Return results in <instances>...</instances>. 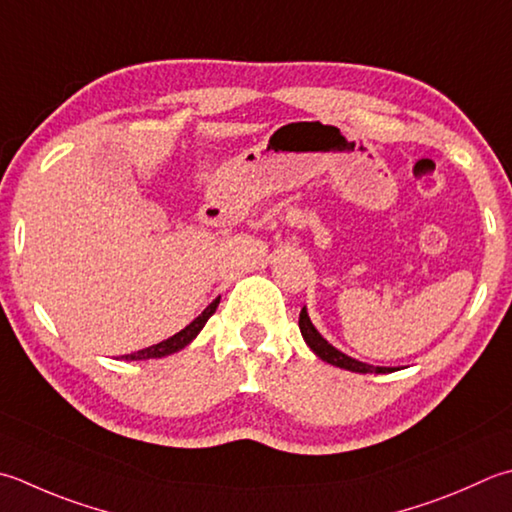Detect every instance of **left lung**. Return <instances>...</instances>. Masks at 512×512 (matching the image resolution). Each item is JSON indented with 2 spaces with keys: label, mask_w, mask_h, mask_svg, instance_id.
<instances>
[{
  "label": "left lung",
  "mask_w": 512,
  "mask_h": 512,
  "mask_svg": "<svg viewBox=\"0 0 512 512\" xmlns=\"http://www.w3.org/2000/svg\"><path fill=\"white\" fill-rule=\"evenodd\" d=\"M299 330H302V337L304 342L308 344V348L313 350V353L324 359L326 364H333L337 368H344V370H350V373H375V375H386V373H393L395 368H388V366H370L366 362H359V359L355 357H348L346 353H342V350H337L333 344L326 342V339L322 337V333L313 326V322H310L308 317V310L306 306L302 308V313H299Z\"/></svg>",
  "instance_id": "left-lung-1"
}]
</instances>
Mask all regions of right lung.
Segmentation results:
<instances>
[{"label":"right lung","instance_id":"right-lung-1","mask_svg":"<svg viewBox=\"0 0 512 512\" xmlns=\"http://www.w3.org/2000/svg\"><path fill=\"white\" fill-rule=\"evenodd\" d=\"M219 299H222V295H219L217 299H213V302H210V304L204 308L202 315L195 317L193 322H190L184 330H179V333H175L173 337H168V339H164V342L153 344V346H148V348L137 350V353L124 355L122 359H126V362H139V359H142V362H144V359H159V357L173 355V353H177V350L186 348V346H188L190 342H193V339L199 335V330H202V328L206 326L210 315L215 313Z\"/></svg>","mask_w":512,"mask_h":512}]
</instances>
